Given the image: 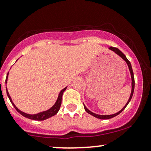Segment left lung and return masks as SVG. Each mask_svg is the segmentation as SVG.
Here are the masks:
<instances>
[{
    "instance_id": "obj_1",
    "label": "left lung",
    "mask_w": 151,
    "mask_h": 151,
    "mask_svg": "<svg viewBox=\"0 0 151 151\" xmlns=\"http://www.w3.org/2000/svg\"><path fill=\"white\" fill-rule=\"evenodd\" d=\"M109 50H112V51H113L114 52L116 53L118 55H119L120 57L121 58L123 59L124 61H126V63H127L128 65V67H129V71H130V74H131V77H132V92H131V95H130V97H129V100H128L127 103H126V105H125L122 108V109H121V110L119 111V112H118L117 113H115V114H112V115H98V114H96L94 113V112H91V111H90L89 109H88V108L86 107V106L84 105V108H85V110L87 112H88V114H90V115H93V116H94L95 118H99V119H103V120H106V119H109V118H114V117H115L116 115H119L120 113H121V112L123 110V109H125V108L126 107V106H127L128 104H129V102H130L131 99H132V96H133V93H134V73H133V70H132V65H131V63L129 62V60H128L127 58H126V55H125L121 51V50H119V49L116 48V47H110L109 48Z\"/></svg>"
}]
</instances>
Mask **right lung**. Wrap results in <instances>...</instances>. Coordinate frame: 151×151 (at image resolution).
Wrapping results in <instances>:
<instances>
[{"label":"right lung","instance_id":"1","mask_svg":"<svg viewBox=\"0 0 151 151\" xmlns=\"http://www.w3.org/2000/svg\"><path fill=\"white\" fill-rule=\"evenodd\" d=\"M8 76H9V73L7 74V75H6V83H7ZM6 88L7 96H8L9 99L11 103H12V105L14 106V107L16 109V110L17 111L19 114H21L22 116L25 117V118H29V119H31V120H34V121H45V120L47 119V118H51V117L54 116L55 115H56V114L58 113V112L59 109H60V105H61L62 96H63V92L66 91L67 87H66L65 88H63V90H61V91L59 93L58 96V99H57V100H56L55 103V104L53 105L51 108H50V109H47V110H46V111H43V112H39V113H37V114H34V115L27 114V113H25V112H23L22 111L19 110V109H18L16 106H15V104H14L13 101H12V98H11L9 93L8 91H7L6 87Z\"/></svg>","mask_w":151,"mask_h":151}]
</instances>
